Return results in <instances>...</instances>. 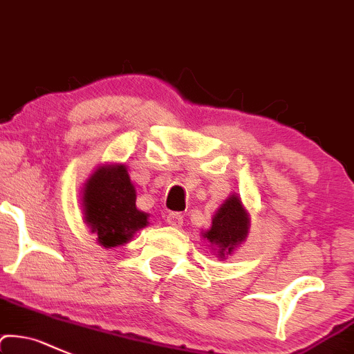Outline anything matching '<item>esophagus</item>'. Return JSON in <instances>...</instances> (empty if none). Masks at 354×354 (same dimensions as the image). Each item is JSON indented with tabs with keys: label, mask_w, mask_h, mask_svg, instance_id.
<instances>
[{
	"label": "esophagus",
	"mask_w": 354,
	"mask_h": 354,
	"mask_svg": "<svg viewBox=\"0 0 354 354\" xmlns=\"http://www.w3.org/2000/svg\"><path fill=\"white\" fill-rule=\"evenodd\" d=\"M167 223H169L170 226L180 227L182 223H184V216H182L180 212H169V214H167Z\"/></svg>",
	"instance_id": "1"
}]
</instances>
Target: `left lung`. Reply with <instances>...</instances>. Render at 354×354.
Returning <instances> with one entry per match:
<instances>
[{
    "mask_svg": "<svg viewBox=\"0 0 354 354\" xmlns=\"http://www.w3.org/2000/svg\"><path fill=\"white\" fill-rule=\"evenodd\" d=\"M250 230V214L241 199L233 194L224 201L212 218L211 227L203 234L214 246L219 258H226L245 241Z\"/></svg>",
    "mask_w": 354,
    "mask_h": 354,
    "instance_id": "left-lung-1",
    "label": "left lung"
}]
</instances>
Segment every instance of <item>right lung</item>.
I'll list each match as a JSON object with an SVG mask.
<instances>
[{"instance_id": "obj_1", "label": "right lung", "mask_w": 354, "mask_h": 354, "mask_svg": "<svg viewBox=\"0 0 354 354\" xmlns=\"http://www.w3.org/2000/svg\"><path fill=\"white\" fill-rule=\"evenodd\" d=\"M84 223L97 234L104 248H115L130 241L148 224V214L136 209V192L127 167H97L82 189Z\"/></svg>"}]
</instances>
